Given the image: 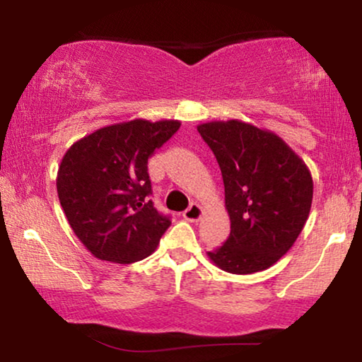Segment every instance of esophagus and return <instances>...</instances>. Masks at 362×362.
I'll return each mask as SVG.
<instances>
[{
    "instance_id": "1",
    "label": "esophagus",
    "mask_w": 362,
    "mask_h": 362,
    "mask_svg": "<svg viewBox=\"0 0 362 362\" xmlns=\"http://www.w3.org/2000/svg\"><path fill=\"white\" fill-rule=\"evenodd\" d=\"M201 216H202V207L199 204H196V202H192V204L182 212V217L189 222H197L201 219Z\"/></svg>"
}]
</instances>
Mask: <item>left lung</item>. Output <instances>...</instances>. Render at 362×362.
<instances>
[{"label": "left lung", "mask_w": 362, "mask_h": 362, "mask_svg": "<svg viewBox=\"0 0 362 362\" xmlns=\"http://www.w3.org/2000/svg\"><path fill=\"white\" fill-rule=\"evenodd\" d=\"M197 132L219 163L230 235L207 252L224 272H262L291 249L310 216L313 177L274 132L240 120L207 122Z\"/></svg>", "instance_id": "1"}]
</instances>
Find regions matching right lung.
<instances>
[{
	"label": "right lung",
	"mask_w": 362,
	"mask_h": 362,
	"mask_svg": "<svg viewBox=\"0 0 362 362\" xmlns=\"http://www.w3.org/2000/svg\"><path fill=\"white\" fill-rule=\"evenodd\" d=\"M177 120L98 128L74 143L57 171V196L74 234L93 257L133 264L155 252L171 221L153 207L148 158L180 130Z\"/></svg>",
	"instance_id": "right-lung-1"
}]
</instances>
